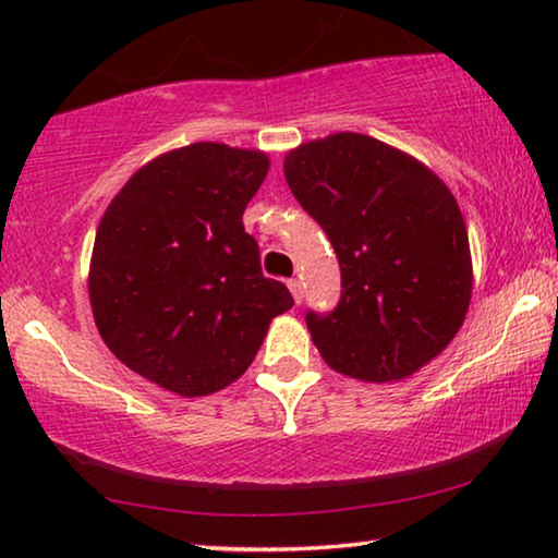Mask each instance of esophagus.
Returning <instances> with one entry per match:
<instances>
[{
	"label": "esophagus",
	"mask_w": 558,
	"mask_h": 558,
	"mask_svg": "<svg viewBox=\"0 0 558 558\" xmlns=\"http://www.w3.org/2000/svg\"><path fill=\"white\" fill-rule=\"evenodd\" d=\"M287 287H289V292H292V296H294V302H302V281L300 279H289L287 281Z\"/></svg>",
	"instance_id": "obj_1"
}]
</instances>
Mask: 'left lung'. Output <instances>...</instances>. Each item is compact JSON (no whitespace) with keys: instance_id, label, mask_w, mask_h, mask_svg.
<instances>
[{"instance_id":"8db88e82","label":"left lung","mask_w":558,"mask_h":558,"mask_svg":"<svg viewBox=\"0 0 558 558\" xmlns=\"http://www.w3.org/2000/svg\"><path fill=\"white\" fill-rule=\"evenodd\" d=\"M284 174L340 264L335 310L304 315L325 363L386 384L439 355L472 294L468 228L445 182L353 132L289 151Z\"/></svg>"}]
</instances>
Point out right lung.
Returning a JSON list of instances; mask_svg holds the SVG:
<instances>
[{
	"label": "right lung",
	"instance_id": "1",
	"mask_svg": "<svg viewBox=\"0 0 558 558\" xmlns=\"http://www.w3.org/2000/svg\"><path fill=\"white\" fill-rule=\"evenodd\" d=\"M262 151L197 142L144 165L96 231L88 294L121 363L180 396L233 384L292 294L266 279L243 210Z\"/></svg>",
	"mask_w": 558,
	"mask_h": 558
}]
</instances>
